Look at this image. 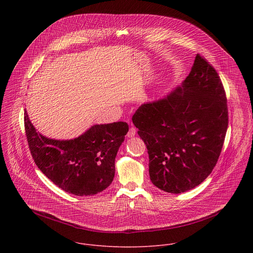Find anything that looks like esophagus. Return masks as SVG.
Masks as SVG:
<instances>
[{"label": "esophagus", "instance_id": "esophagus-1", "mask_svg": "<svg viewBox=\"0 0 253 253\" xmlns=\"http://www.w3.org/2000/svg\"><path fill=\"white\" fill-rule=\"evenodd\" d=\"M135 134H136V128L133 127V126H131V127L129 128L128 132H127V136H128V137H133Z\"/></svg>", "mask_w": 253, "mask_h": 253}]
</instances>
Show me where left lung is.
<instances>
[{"instance_id": "obj_1", "label": "left lung", "mask_w": 253, "mask_h": 253, "mask_svg": "<svg viewBox=\"0 0 253 253\" xmlns=\"http://www.w3.org/2000/svg\"><path fill=\"white\" fill-rule=\"evenodd\" d=\"M132 122L149 154V174L179 194L200 185L219 159L228 127L227 97L213 66L197 54L182 85L136 110Z\"/></svg>"}]
</instances>
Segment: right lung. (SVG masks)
<instances>
[{
  "label": "right lung",
  "mask_w": 253,
  "mask_h": 253,
  "mask_svg": "<svg viewBox=\"0 0 253 253\" xmlns=\"http://www.w3.org/2000/svg\"><path fill=\"white\" fill-rule=\"evenodd\" d=\"M28 146L39 169L57 187L76 196H91L105 190L115 175V159L128 131L118 122L91 126L71 140L41 135L24 113Z\"/></svg>",
  "instance_id": "1"
}]
</instances>
